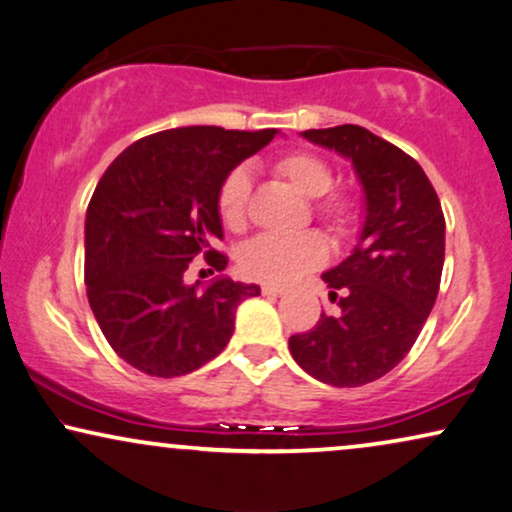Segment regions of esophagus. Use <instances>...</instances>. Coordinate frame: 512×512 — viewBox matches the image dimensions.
I'll return each instance as SVG.
<instances>
[{"mask_svg": "<svg viewBox=\"0 0 512 512\" xmlns=\"http://www.w3.org/2000/svg\"><path fill=\"white\" fill-rule=\"evenodd\" d=\"M283 292H285V290L278 288V285H269V283L262 285V295H267V297H281Z\"/></svg>", "mask_w": 512, "mask_h": 512, "instance_id": "esophagus-1", "label": "esophagus"}]
</instances>
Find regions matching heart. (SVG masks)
<instances>
[{
	"mask_svg": "<svg viewBox=\"0 0 512 512\" xmlns=\"http://www.w3.org/2000/svg\"><path fill=\"white\" fill-rule=\"evenodd\" d=\"M276 175L290 182L304 199L313 203V213L332 234H349L358 220V203L344 192H332L335 173L327 161L309 152H290L271 163ZM252 194V177L245 168H234L217 189V215L231 231H241L248 224V206ZM327 257L325 241L318 234H262L241 250V269L248 278L288 285L306 271L320 267Z\"/></svg>",
	"mask_w": 512,
	"mask_h": 512,
	"instance_id": "1",
	"label": "heart"
}]
</instances>
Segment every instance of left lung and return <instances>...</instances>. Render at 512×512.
<instances>
[{
  "mask_svg": "<svg viewBox=\"0 0 512 512\" xmlns=\"http://www.w3.org/2000/svg\"><path fill=\"white\" fill-rule=\"evenodd\" d=\"M302 135L351 159L365 192V222L351 255L323 274L342 313H320L288 346L313 379L363 386L410 353L433 309L445 262V215L424 168L367 128L344 124Z\"/></svg>",
  "mask_w": 512,
  "mask_h": 512,
  "instance_id": "obj_1",
  "label": "left lung"
}]
</instances>
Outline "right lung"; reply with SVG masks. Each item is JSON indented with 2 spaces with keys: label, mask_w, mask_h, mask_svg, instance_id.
Masks as SVG:
<instances>
[{
  "label": "right lung",
  "mask_w": 512,
  "mask_h": 512,
  "mask_svg": "<svg viewBox=\"0 0 512 512\" xmlns=\"http://www.w3.org/2000/svg\"><path fill=\"white\" fill-rule=\"evenodd\" d=\"M276 128L187 126L147 135L109 163L86 210L84 281L93 316L117 356L149 377H182L222 353L236 309L260 285L215 278L206 290L185 271L203 255L222 271L217 189Z\"/></svg>",
  "instance_id": "add662e5"
}]
</instances>
